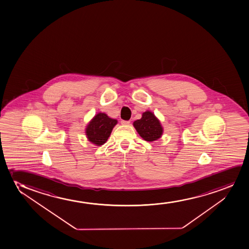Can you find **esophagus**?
<instances>
[{
  "mask_svg": "<svg viewBox=\"0 0 249 249\" xmlns=\"http://www.w3.org/2000/svg\"><path fill=\"white\" fill-rule=\"evenodd\" d=\"M121 123H122L123 125H129L130 121H124V120H122Z\"/></svg>",
  "mask_w": 249,
  "mask_h": 249,
  "instance_id": "obj_1",
  "label": "esophagus"
}]
</instances>
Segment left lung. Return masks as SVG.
Wrapping results in <instances>:
<instances>
[{"label":"left lung","mask_w":249,"mask_h":249,"mask_svg":"<svg viewBox=\"0 0 249 249\" xmlns=\"http://www.w3.org/2000/svg\"><path fill=\"white\" fill-rule=\"evenodd\" d=\"M133 126L141 138L148 142L157 140L163 133V127L160 121L149 110L143 112L142 118L135 121Z\"/></svg>","instance_id":"8db88e82"}]
</instances>
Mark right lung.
Listing matches in <instances>:
<instances>
[{
  "label": "right lung",
  "mask_w": 249,
  "mask_h": 249,
  "mask_svg": "<svg viewBox=\"0 0 249 249\" xmlns=\"http://www.w3.org/2000/svg\"><path fill=\"white\" fill-rule=\"evenodd\" d=\"M117 121L112 119L107 114L98 113L91 120L86 127V135L89 141L100 146L107 142Z\"/></svg>",
  "instance_id": "obj_1"
}]
</instances>
